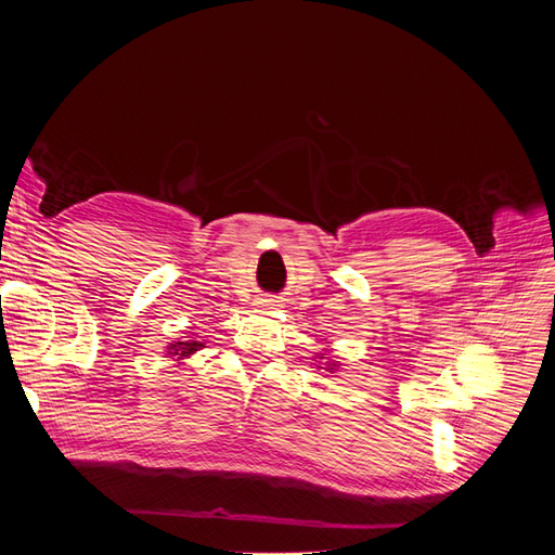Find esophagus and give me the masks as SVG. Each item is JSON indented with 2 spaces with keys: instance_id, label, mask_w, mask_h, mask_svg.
<instances>
[{
  "instance_id": "1",
  "label": "esophagus",
  "mask_w": 555,
  "mask_h": 555,
  "mask_svg": "<svg viewBox=\"0 0 555 555\" xmlns=\"http://www.w3.org/2000/svg\"><path fill=\"white\" fill-rule=\"evenodd\" d=\"M278 304H280V300H275V298H271V296H263V298H257V300H255V306H257L259 310H278Z\"/></svg>"
}]
</instances>
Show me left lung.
Instances as JSON below:
<instances>
[{"mask_svg":"<svg viewBox=\"0 0 555 555\" xmlns=\"http://www.w3.org/2000/svg\"><path fill=\"white\" fill-rule=\"evenodd\" d=\"M319 359H324V354H319ZM326 359H328V357H326ZM335 367H338V361L328 359V361H326V367H324V371H328V373H335Z\"/></svg>","mask_w":555,"mask_h":555,"instance_id":"8db88e82","label":"left lung"}]
</instances>
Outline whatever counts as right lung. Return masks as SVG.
Instances as JSON below:
<instances>
[{"label":"right lung","instance_id":"add662e5","mask_svg":"<svg viewBox=\"0 0 555 555\" xmlns=\"http://www.w3.org/2000/svg\"><path fill=\"white\" fill-rule=\"evenodd\" d=\"M206 343H198V340H176L171 345H166V359H173V361H184L190 359L192 354L204 347Z\"/></svg>","mask_w":555,"mask_h":555}]
</instances>
